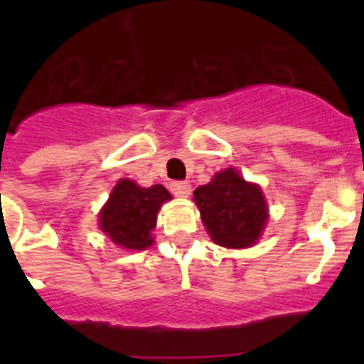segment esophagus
Listing matches in <instances>:
<instances>
[{"mask_svg": "<svg viewBox=\"0 0 364 364\" xmlns=\"http://www.w3.org/2000/svg\"><path fill=\"white\" fill-rule=\"evenodd\" d=\"M170 191L176 196H188L191 194V185L187 181H173L170 185Z\"/></svg>", "mask_w": 364, "mask_h": 364, "instance_id": "34e87169", "label": "esophagus"}]
</instances>
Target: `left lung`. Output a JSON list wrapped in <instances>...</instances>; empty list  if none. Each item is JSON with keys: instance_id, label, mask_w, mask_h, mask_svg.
<instances>
[{"instance_id": "obj_1", "label": "left lung", "mask_w": 364, "mask_h": 364, "mask_svg": "<svg viewBox=\"0 0 364 364\" xmlns=\"http://www.w3.org/2000/svg\"><path fill=\"white\" fill-rule=\"evenodd\" d=\"M202 223L223 247H249L259 240L268 219L259 185L243 181L234 168L219 171L211 183L194 191Z\"/></svg>"}]
</instances>
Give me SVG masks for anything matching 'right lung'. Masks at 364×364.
<instances>
[{
	"mask_svg": "<svg viewBox=\"0 0 364 364\" xmlns=\"http://www.w3.org/2000/svg\"><path fill=\"white\" fill-rule=\"evenodd\" d=\"M171 194L162 185L143 188L130 179L117 183L109 202L100 213V228L126 249H147L156 225V213Z\"/></svg>",
	"mask_w": 364,
	"mask_h": 364,
	"instance_id": "right-lung-1",
	"label": "right lung"
}]
</instances>
